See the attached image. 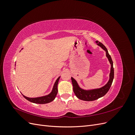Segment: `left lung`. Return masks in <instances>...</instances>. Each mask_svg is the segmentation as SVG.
Returning <instances> with one entry per match:
<instances>
[{"instance_id":"8db88e82","label":"left lung","mask_w":135,"mask_h":135,"mask_svg":"<svg viewBox=\"0 0 135 135\" xmlns=\"http://www.w3.org/2000/svg\"><path fill=\"white\" fill-rule=\"evenodd\" d=\"M96 43L98 46H99L101 47L103 50L106 52V56L108 59L109 62L111 65V69H110V73L109 75V80L108 82L104 86L100 88L97 89H89V90H85L81 88L78 84L76 82V81L71 77V81L73 86V91H74L75 96L78 98L79 99L87 101H91L96 100L99 98L104 96L106 93H107L109 89L111 87L112 84L113 83V79H114V68H113V62L111 56H110L108 53V51L107 48L105 47L104 45L100 43V42L96 40Z\"/></svg>"}]
</instances>
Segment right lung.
Returning a JSON list of instances; mask_svg holds the SVG:
<instances>
[{
	"mask_svg": "<svg viewBox=\"0 0 135 135\" xmlns=\"http://www.w3.org/2000/svg\"><path fill=\"white\" fill-rule=\"evenodd\" d=\"M60 76H59L57 80H56L55 83L54 84V87L52 88V92L48 94V95L44 96L42 97H34V98H30V97H27L23 95V96L25 98L26 100L29 101L31 103H35V104H47L50 103V102L54 100L55 97L57 94L58 92V89H57V85L59 83V81L60 79Z\"/></svg>",
	"mask_w": 135,
	"mask_h": 135,
	"instance_id": "obj_1",
	"label": "right lung"
}]
</instances>
